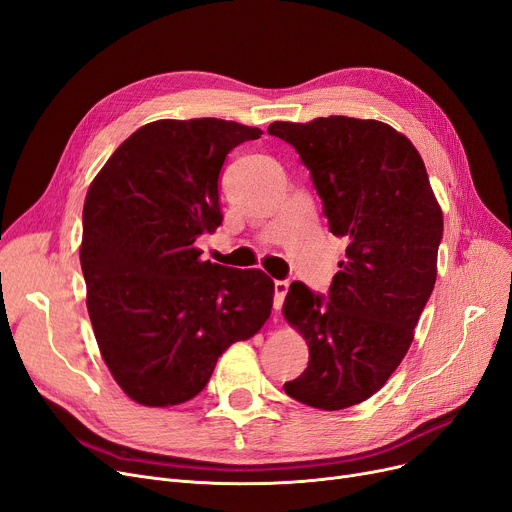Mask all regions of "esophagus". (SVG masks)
<instances>
[{
    "label": "esophagus",
    "mask_w": 512,
    "mask_h": 512,
    "mask_svg": "<svg viewBox=\"0 0 512 512\" xmlns=\"http://www.w3.org/2000/svg\"><path fill=\"white\" fill-rule=\"evenodd\" d=\"M288 286H291V282L288 280H276L274 282V307L280 309L282 303H284V297L288 293Z\"/></svg>",
    "instance_id": "esophagus-1"
}]
</instances>
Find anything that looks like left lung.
Instances as JSON below:
<instances>
[{
    "label": "left lung",
    "instance_id": "8db88e82",
    "mask_svg": "<svg viewBox=\"0 0 512 512\" xmlns=\"http://www.w3.org/2000/svg\"><path fill=\"white\" fill-rule=\"evenodd\" d=\"M322 198L330 232L345 238L328 295L293 282L284 318L307 341L309 364L284 391L343 410L379 391L404 360L437 278L443 215L412 142L381 121H276Z\"/></svg>",
    "mask_w": 512,
    "mask_h": 512
}]
</instances>
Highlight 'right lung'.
<instances>
[{"label": "right lung", "instance_id": "add662e5", "mask_svg": "<svg viewBox=\"0 0 512 512\" xmlns=\"http://www.w3.org/2000/svg\"><path fill=\"white\" fill-rule=\"evenodd\" d=\"M261 133L211 117L154 121L131 133L87 190L79 253L87 311L110 374L133 402H188L219 355L272 314L268 274L201 261L194 247L224 219L228 152Z\"/></svg>", "mask_w": 512, "mask_h": 512}]
</instances>
